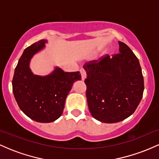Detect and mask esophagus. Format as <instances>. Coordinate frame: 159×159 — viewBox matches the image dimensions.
<instances>
[{"label": "esophagus", "instance_id": "34e87169", "mask_svg": "<svg viewBox=\"0 0 159 159\" xmlns=\"http://www.w3.org/2000/svg\"><path fill=\"white\" fill-rule=\"evenodd\" d=\"M80 72H81V78L82 80H84L86 77H87V74H86V72L85 70L84 69H80Z\"/></svg>", "mask_w": 159, "mask_h": 159}]
</instances>
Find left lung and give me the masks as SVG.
I'll return each mask as SVG.
<instances>
[{"label": "left lung", "instance_id": "1", "mask_svg": "<svg viewBox=\"0 0 159 159\" xmlns=\"http://www.w3.org/2000/svg\"><path fill=\"white\" fill-rule=\"evenodd\" d=\"M119 52L83 66L87 72V104L96 120L114 123L131 116L139 105L144 90L138 57L126 44L119 42Z\"/></svg>", "mask_w": 159, "mask_h": 159}]
</instances>
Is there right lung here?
<instances>
[{
    "instance_id": "1",
    "label": "right lung",
    "mask_w": 159,
    "mask_h": 159,
    "mask_svg": "<svg viewBox=\"0 0 159 159\" xmlns=\"http://www.w3.org/2000/svg\"><path fill=\"white\" fill-rule=\"evenodd\" d=\"M42 39L25 49L12 78V92L24 114L39 123H52L63 114L66 96L75 81L81 80L79 72H66L56 67L46 76L34 75L30 61L45 48Z\"/></svg>"
}]
</instances>
